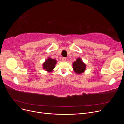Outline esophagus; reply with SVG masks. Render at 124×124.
Returning <instances> with one entry per match:
<instances>
[{"label":"esophagus","mask_w":124,"mask_h":124,"mask_svg":"<svg viewBox=\"0 0 124 124\" xmlns=\"http://www.w3.org/2000/svg\"><path fill=\"white\" fill-rule=\"evenodd\" d=\"M66 60H67V58H66V57H63V58H62V61H63V62H66Z\"/></svg>","instance_id":"1"}]
</instances>
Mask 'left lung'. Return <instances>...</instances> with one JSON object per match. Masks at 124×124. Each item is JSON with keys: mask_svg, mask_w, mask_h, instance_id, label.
Returning a JSON list of instances; mask_svg holds the SVG:
<instances>
[{"mask_svg": "<svg viewBox=\"0 0 124 124\" xmlns=\"http://www.w3.org/2000/svg\"><path fill=\"white\" fill-rule=\"evenodd\" d=\"M73 68L75 72L78 74H81L85 71L86 65L80 58H78L73 63Z\"/></svg>", "mask_w": 124, "mask_h": 124, "instance_id": "obj_1", "label": "left lung"}]
</instances>
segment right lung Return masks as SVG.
I'll list each match as a JSON object with an SVG mask.
<instances>
[{"instance_id": "right-lung-1", "label": "right lung", "mask_w": 124, "mask_h": 124, "mask_svg": "<svg viewBox=\"0 0 124 124\" xmlns=\"http://www.w3.org/2000/svg\"><path fill=\"white\" fill-rule=\"evenodd\" d=\"M57 62L55 59L48 58L43 63V69L46 71L51 72L54 68Z\"/></svg>"}]
</instances>
